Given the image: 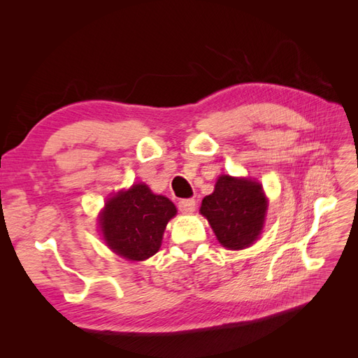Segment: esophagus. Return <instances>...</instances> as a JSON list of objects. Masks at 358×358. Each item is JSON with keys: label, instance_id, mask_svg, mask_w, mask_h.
Instances as JSON below:
<instances>
[{"label": "esophagus", "instance_id": "1", "mask_svg": "<svg viewBox=\"0 0 358 358\" xmlns=\"http://www.w3.org/2000/svg\"><path fill=\"white\" fill-rule=\"evenodd\" d=\"M179 210L183 215L192 213L194 210H196V200H192V199H183V200H180L179 201Z\"/></svg>", "mask_w": 358, "mask_h": 358}]
</instances>
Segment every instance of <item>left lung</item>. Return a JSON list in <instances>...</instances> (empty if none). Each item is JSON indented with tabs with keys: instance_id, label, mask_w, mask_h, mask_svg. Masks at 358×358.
<instances>
[{
	"instance_id": "1",
	"label": "left lung",
	"mask_w": 358,
	"mask_h": 358,
	"mask_svg": "<svg viewBox=\"0 0 358 358\" xmlns=\"http://www.w3.org/2000/svg\"><path fill=\"white\" fill-rule=\"evenodd\" d=\"M267 199L259 182L221 175L210 196L201 201L200 213L209 221L218 242L233 251L251 246L262 234Z\"/></svg>"
}]
</instances>
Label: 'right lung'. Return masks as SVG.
I'll return each instance as SVG.
<instances>
[{
	"label": "right lung",
	"instance_id": "add662e5",
	"mask_svg": "<svg viewBox=\"0 0 358 358\" xmlns=\"http://www.w3.org/2000/svg\"><path fill=\"white\" fill-rule=\"evenodd\" d=\"M176 206L145 183L119 191L106 201L100 213V231L106 245L131 262H143L158 252L167 222Z\"/></svg>",
	"mask_w": 358,
	"mask_h": 358
}]
</instances>
